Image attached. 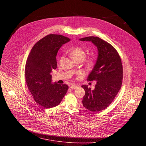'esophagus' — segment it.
<instances>
[{"mask_svg":"<svg viewBox=\"0 0 146 146\" xmlns=\"http://www.w3.org/2000/svg\"><path fill=\"white\" fill-rule=\"evenodd\" d=\"M78 86L77 84H72V85L70 87V88L72 90H75Z\"/></svg>","mask_w":146,"mask_h":146,"instance_id":"esophagus-1","label":"esophagus"}]
</instances>
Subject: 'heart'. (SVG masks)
Segmentation results:
<instances>
[{
	"label": "heart",
	"mask_w": 146,
	"mask_h": 146,
	"mask_svg": "<svg viewBox=\"0 0 146 146\" xmlns=\"http://www.w3.org/2000/svg\"><path fill=\"white\" fill-rule=\"evenodd\" d=\"M70 54L74 60H82L84 58L85 55H86V52H85L84 50L80 47H76L73 48L70 51ZM61 59H62V58L60 59V61L61 60ZM92 61H93V59H92V57H88L86 59V61H85L86 64L87 66H90L91 65V64L92 63ZM78 74H80V73L78 72Z\"/></svg>",
	"instance_id": "b5f03b06"
}]
</instances>
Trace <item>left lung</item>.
Returning <instances> with one entry per match:
<instances>
[{
  "mask_svg": "<svg viewBox=\"0 0 146 146\" xmlns=\"http://www.w3.org/2000/svg\"><path fill=\"white\" fill-rule=\"evenodd\" d=\"M79 40L91 41L98 49L96 64L87 78L96 81L95 89L91 90L86 85L81 87L86 92L82 100L83 106L91 111H99L110 105L121 89L123 76L121 60L116 50L98 37Z\"/></svg>",
  "mask_w": 146,
  "mask_h": 146,
  "instance_id": "obj_1",
  "label": "left lung"
}]
</instances>
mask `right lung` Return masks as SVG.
I'll list each match as a JSON object with an SVG mask.
<instances>
[{"instance_id":"right-lung-1","label":"right lung","mask_w":146,"mask_h":146,"mask_svg":"<svg viewBox=\"0 0 146 146\" xmlns=\"http://www.w3.org/2000/svg\"><path fill=\"white\" fill-rule=\"evenodd\" d=\"M70 39L60 35H48L34 45L25 65L28 88L34 100L43 109L56 106L68 90L66 84L52 82V70L57 67L56 56L62 46Z\"/></svg>"}]
</instances>
